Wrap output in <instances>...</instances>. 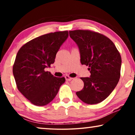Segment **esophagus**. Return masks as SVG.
<instances>
[{"label":"esophagus","mask_w":135,"mask_h":135,"mask_svg":"<svg viewBox=\"0 0 135 135\" xmlns=\"http://www.w3.org/2000/svg\"><path fill=\"white\" fill-rule=\"evenodd\" d=\"M65 79H66V81H71L72 79H73V78H71V77H69L68 76V75H65Z\"/></svg>","instance_id":"34e87169"}]
</instances>
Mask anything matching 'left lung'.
<instances>
[{"label":"left lung","instance_id":"obj_1","mask_svg":"<svg viewBox=\"0 0 135 135\" xmlns=\"http://www.w3.org/2000/svg\"><path fill=\"white\" fill-rule=\"evenodd\" d=\"M78 46L82 64L90 68V77H81L84 86L76 92L79 98L95 104L107 98L115 88L120 75V55L113 42L104 35L88 30L70 31Z\"/></svg>","mask_w":135,"mask_h":135}]
</instances>
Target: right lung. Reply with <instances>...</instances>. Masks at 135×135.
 Masks as SVG:
<instances>
[{
  "instance_id": "add662e5",
  "label": "right lung",
  "mask_w": 135,
  "mask_h": 135,
  "mask_svg": "<svg viewBox=\"0 0 135 135\" xmlns=\"http://www.w3.org/2000/svg\"><path fill=\"white\" fill-rule=\"evenodd\" d=\"M68 36V31L49 33L31 40L18 51L13 67L15 80L18 90L34 105L50 103L65 82L64 77H54L45 69L54 63Z\"/></svg>"
}]
</instances>
